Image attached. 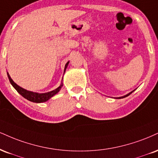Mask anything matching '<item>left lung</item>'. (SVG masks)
<instances>
[{"label":"left lung","mask_w":158,"mask_h":158,"mask_svg":"<svg viewBox=\"0 0 158 158\" xmlns=\"http://www.w3.org/2000/svg\"><path fill=\"white\" fill-rule=\"evenodd\" d=\"M135 90H132V92H130V93H129L128 94H127V95H125V96H121V97H118V98H125V97H127V96H130V95L132 94V92H133V91H135Z\"/></svg>","instance_id":"8db88e82"}]
</instances>
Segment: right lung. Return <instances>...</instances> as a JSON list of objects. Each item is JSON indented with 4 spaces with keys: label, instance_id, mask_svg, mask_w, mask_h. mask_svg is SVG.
Listing matches in <instances>:
<instances>
[{
    "label": "right lung",
    "instance_id": "1",
    "mask_svg": "<svg viewBox=\"0 0 158 158\" xmlns=\"http://www.w3.org/2000/svg\"><path fill=\"white\" fill-rule=\"evenodd\" d=\"M68 64H69V61L65 64V66H64V73L66 71V68H67ZM7 76H8V78L9 79V81H10L11 85H12L13 87L23 97H24L26 99L30 101V102H35V103H42V102H45L47 101L50 99L51 97L56 95V94H58L60 92V90L62 88V85H63V82H62V80H63V77H62V82H61V85L59 86L57 88L55 89V90L50 91V92L48 93H44V94H39V93H35V92H32V91H29L26 90V89L23 88V87H20L19 85H18L14 81L12 80V78H11L8 72H7Z\"/></svg>",
    "mask_w": 158,
    "mask_h": 158
}]
</instances>
